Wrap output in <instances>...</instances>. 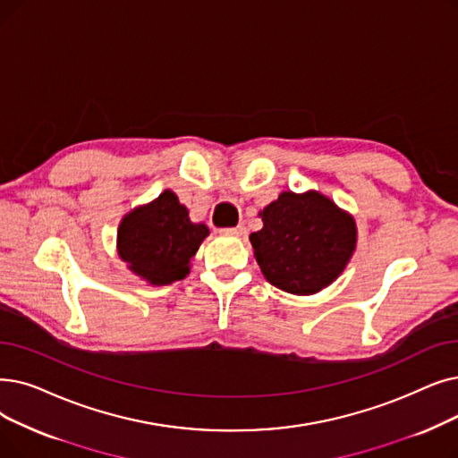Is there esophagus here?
I'll return each instance as SVG.
<instances>
[{
    "mask_svg": "<svg viewBox=\"0 0 458 458\" xmlns=\"http://www.w3.org/2000/svg\"><path fill=\"white\" fill-rule=\"evenodd\" d=\"M225 235H233V237H245L247 235V228L243 225L235 226V228H223L221 230Z\"/></svg>",
    "mask_w": 458,
    "mask_h": 458,
    "instance_id": "1",
    "label": "esophagus"
}]
</instances>
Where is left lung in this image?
Instances as JSON below:
<instances>
[{
  "label": "left lung",
  "mask_w": 458,
  "mask_h": 458,
  "mask_svg": "<svg viewBox=\"0 0 458 458\" xmlns=\"http://www.w3.org/2000/svg\"><path fill=\"white\" fill-rule=\"evenodd\" d=\"M260 216L264 228L249 237L256 262L288 293L310 295L329 286L355 250L353 216L316 191H284Z\"/></svg>",
  "instance_id": "obj_1"
}]
</instances>
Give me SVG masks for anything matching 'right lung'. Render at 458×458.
<instances>
[{"mask_svg":"<svg viewBox=\"0 0 458 458\" xmlns=\"http://www.w3.org/2000/svg\"><path fill=\"white\" fill-rule=\"evenodd\" d=\"M208 235V226L191 221L175 192L165 191L123 216L117 228V252L134 275L165 286L189 275L191 258Z\"/></svg>","mask_w":458,"mask_h":458,"instance_id":"obj_1","label":"right lung"}]
</instances>
